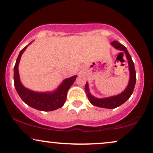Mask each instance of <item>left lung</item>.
<instances>
[{
	"instance_id": "1",
	"label": "left lung",
	"mask_w": 153,
	"mask_h": 153,
	"mask_svg": "<svg viewBox=\"0 0 153 153\" xmlns=\"http://www.w3.org/2000/svg\"><path fill=\"white\" fill-rule=\"evenodd\" d=\"M110 45L113 46L114 48L119 50V51H123L126 54V58L128 62V69H129L130 73V78L128 84L126 88V89L123 91L122 93H119V94L113 95V96L103 97V98H98L93 96L90 92L89 84L88 82H86L85 85V91L86 95L89 100L90 102L93 105L99 107V108H108V109H114V108H117L121 105H123L124 102H126L130 97L131 96L134 91V88L136 82V73L135 69V65L132 61L131 56L128 53V50L124 45L122 44L118 43L117 41L112 42Z\"/></svg>"
}]
</instances>
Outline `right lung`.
Returning a JSON list of instances; mask_svg holds the SVG:
<instances>
[{"label":"right lung","instance_id":"1","mask_svg":"<svg viewBox=\"0 0 153 153\" xmlns=\"http://www.w3.org/2000/svg\"><path fill=\"white\" fill-rule=\"evenodd\" d=\"M31 43L21 50L16 60L14 66L13 77L15 88L21 98L27 105L40 111H53L63 106L67 97L68 91L72 85L74 83L78 75H73L71 78L63 80L60 85L53 91L37 92L25 88L20 79L18 65L22 55Z\"/></svg>","mask_w":153,"mask_h":153}]
</instances>
